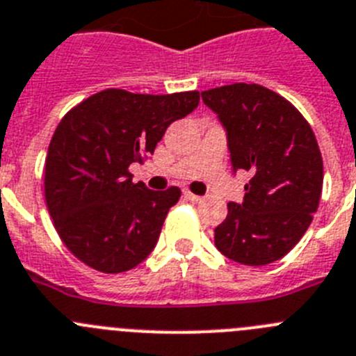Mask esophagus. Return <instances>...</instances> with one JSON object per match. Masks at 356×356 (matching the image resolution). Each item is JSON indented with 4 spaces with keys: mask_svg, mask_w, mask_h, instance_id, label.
<instances>
[{
    "mask_svg": "<svg viewBox=\"0 0 356 356\" xmlns=\"http://www.w3.org/2000/svg\"><path fill=\"white\" fill-rule=\"evenodd\" d=\"M182 195H184V197L188 198V200H191V202H200L202 200V197H198V195L191 193L190 190H184V191H182Z\"/></svg>",
    "mask_w": 356,
    "mask_h": 356,
    "instance_id": "esophagus-1",
    "label": "esophagus"
}]
</instances>
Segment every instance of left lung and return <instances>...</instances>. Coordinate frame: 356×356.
<instances>
[{
    "label": "left lung",
    "mask_w": 356,
    "mask_h": 356,
    "mask_svg": "<svg viewBox=\"0 0 356 356\" xmlns=\"http://www.w3.org/2000/svg\"><path fill=\"white\" fill-rule=\"evenodd\" d=\"M227 131L234 170L250 172L241 204L214 229L225 257L264 266L289 254L312 222L323 190V158L310 124L277 92L234 83L202 92Z\"/></svg>",
    "instance_id": "left-lung-1"
}]
</instances>
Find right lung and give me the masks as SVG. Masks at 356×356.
Returning <instances> with one entry per match:
<instances>
[{"label":"right lung","mask_w":356,"mask_h":356,"mask_svg":"<svg viewBox=\"0 0 356 356\" xmlns=\"http://www.w3.org/2000/svg\"><path fill=\"white\" fill-rule=\"evenodd\" d=\"M200 94H133L108 88L67 111L44 166V195L69 252L101 273H122L154 250L181 197L172 186L147 190L129 166L143 163L166 127L198 106Z\"/></svg>","instance_id":"obj_1"}]
</instances>
